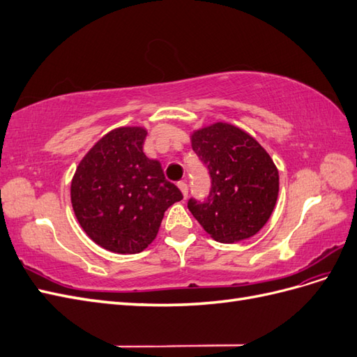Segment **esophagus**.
Returning <instances> with one entry per match:
<instances>
[{
    "mask_svg": "<svg viewBox=\"0 0 357 357\" xmlns=\"http://www.w3.org/2000/svg\"><path fill=\"white\" fill-rule=\"evenodd\" d=\"M177 186H178V189L181 190V193H183V197H188V192H189V186L186 185V183L185 181H178L177 183Z\"/></svg>",
    "mask_w": 357,
    "mask_h": 357,
    "instance_id": "1",
    "label": "esophagus"
}]
</instances>
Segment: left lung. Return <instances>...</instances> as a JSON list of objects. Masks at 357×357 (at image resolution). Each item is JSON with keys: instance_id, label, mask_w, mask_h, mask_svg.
I'll use <instances>...</instances> for the list:
<instances>
[{"instance_id": "8db88e82", "label": "left lung", "mask_w": 357, "mask_h": 357, "mask_svg": "<svg viewBox=\"0 0 357 357\" xmlns=\"http://www.w3.org/2000/svg\"><path fill=\"white\" fill-rule=\"evenodd\" d=\"M190 142L211 177L207 199L188 202L193 218L220 243L256 235L278 197V169L271 156L250 134L225 122L197 129Z\"/></svg>"}]
</instances>
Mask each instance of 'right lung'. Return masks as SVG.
Returning a JSON list of instances; mask_svg holds the SVG:
<instances>
[{"label":"right lung","mask_w":357,"mask_h":357,"mask_svg":"<svg viewBox=\"0 0 357 357\" xmlns=\"http://www.w3.org/2000/svg\"><path fill=\"white\" fill-rule=\"evenodd\" d=\"M146 137L142 126L113 129L83 156L71 180L82 229L113 253L143 252L156 238L167 208L183 199L160 162L144 155Z\"/></svg>","instance_id":"right-lung-1"}]
</instances>
